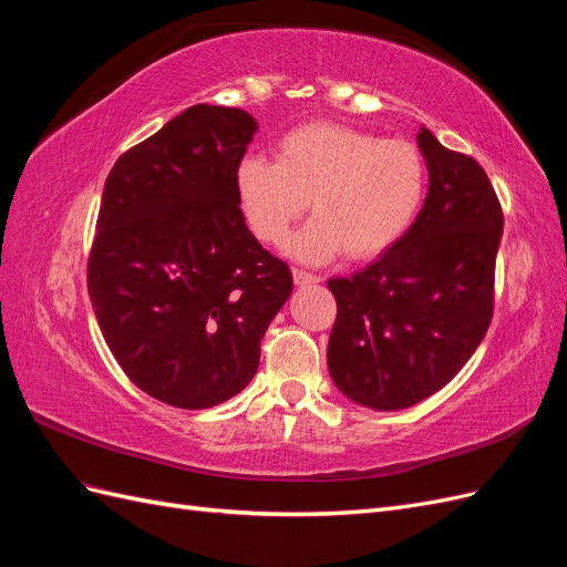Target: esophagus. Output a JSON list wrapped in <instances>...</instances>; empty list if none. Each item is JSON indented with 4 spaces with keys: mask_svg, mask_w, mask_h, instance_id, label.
I'll list each match as a JSON object with an SVG mask.
<instances>
[{
    "mask_svg": "<svg viewBox=\"0 0 567 567\" xmlns=\"http://www.w3.org/2000/svg\"><path fill=\"white\" fill-rule=\"evenodd\" d=\"M293 279L298 286H312V284L321 281V277H317V274L307 271V269H293Z\"/></svg>",
    "mask_w": 567,
    "mask_h": 567,
    "instance_id": "34e87169",
    "label": "esophagus"
}]
</instances>
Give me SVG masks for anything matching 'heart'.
Masks as SVG:
<instances>
[{
    "instance_id": "1",
    "label": "heart",
    "mask_w": 567,
    "mask_h": 567,
    "mask_svg": "<svg viewBox=\"0 0 567 567\" xmlns=\"http://www.w3.org/2000/svg\"><path fill=\"white\" fill-rule=\"evenodd\" d=\"M425 184L416 144L340 123L293 127L279 140L277 161L250 156L236 169L238 200L262 244L281 246L310 198L315 217L290 244L305 262L342 250L352 260L385 252L414 225Z\"/></svg>"
}]
</instances>
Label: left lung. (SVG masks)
<instances>
[{
	"instance_id": "obj_1",
	"label": "left lung",
	"mask_w": 567,
	"mask_h": 567,
	"mask_svg": "<svg viewBox=\"0 0 567 567\" xmlns=\"http://www.w3.org/2000/svg\"><path fill=\"white\" fill-rule=\"evenodd\" d=\"M431 186L414 225L350 279H331L333 383L357 404L404 409L447 385L494 315L502 203L483 165L421 127Z\"/></svg>"
}]
</instances>
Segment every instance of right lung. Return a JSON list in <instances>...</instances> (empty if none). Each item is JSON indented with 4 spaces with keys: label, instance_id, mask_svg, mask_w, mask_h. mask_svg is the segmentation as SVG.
Returning a JSON list of instances; mask_svg holds the SVG:
<instances>
[{
    "label": "right lung",
    "instance_id": "add662e5",
    "mask_svg": "<svg viewBox=\"0 0 567 567\" xmlns=\"http://www.w3.org/2000/svg\"><path fill=\"white\" fill-rule=\"evenodd\" d=\"M255 120L198 104L120 156L87 260L99 329L127 379L179 409L241 392L293 274L246 227L236 192Z\"/></svg>",
    "mask_w": 567,
    "mask_h": 567
}]
</instances>
